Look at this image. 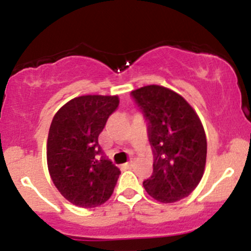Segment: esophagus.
I'll list each match as a JSON object with an SVG mask.
<instances>
[{
    "mask_svg": "<svg viewBox=\"0 0 251 251\" xmlns=\"http://www.w3.org/2000/svg\"><path fill=\"white\" fill-rule=\"evenodd\" d=\"M125 165H126V168H131V166H132V160L127 161V163H126Z\"/></svg>",
    "mask_w": 251,
    "mask_h": 251,
    "instance_id": "1",
    "label": "esophagus"
}]
</instances>
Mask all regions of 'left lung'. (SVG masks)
Masks as SVG:
<instances>
[{"label": "left lung", "instance_id": "left-lung-1", "mask_svg": "<svg viewBox=\"0 0 251 251\" xmlns=\"http://www.w3.org/2000/svg\"><path fill=\"white\" fill-rule=\"evenodd\" d=\"M148 121L154 153L153 175L143 182L160 203L188 197L201 182L206 163V136L196 110L175 91L148 85L131 92Z\"/></svg>", "mask_w": 251, "mask_h": 251}]
</instances>
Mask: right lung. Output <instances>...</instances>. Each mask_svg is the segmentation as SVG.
Returning <instances> with one entry per match:
<instances>
[{
    "mask_svg": "<svg viewBox=\"0 0 251 251\" xmlns=\"http://www.w3.org/2000/svg\"><path fill=\"white\" fill-rule=\"evenodd\" d=\"M118 96L73 98L55 113L47 140L50 178L63 197L76 206L96 207L113 194L120 170L98 154V136L118 108Z\"/></svg>",
    "mask_w": 251,
    "mask_h": 251,
    "instance_id": "obj_1",
    "label": "right lung"
}]
</instances>
